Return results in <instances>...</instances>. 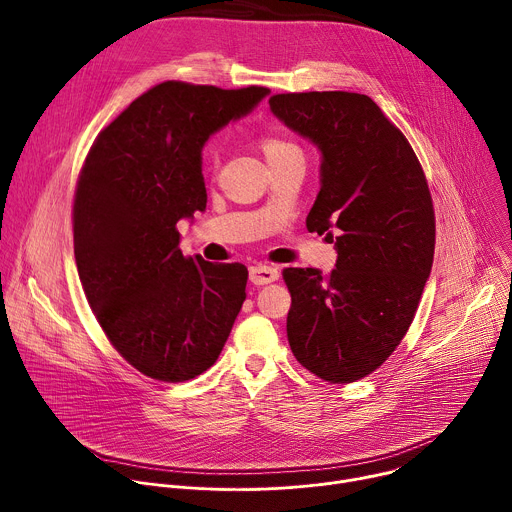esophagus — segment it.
<instances>
[{
    "mask_svg": "<svg viewBox=\"0 0 512 512\" xmlns=\"http://www.w3.org/2000/svg\"><path fill=\"white\" fill-rule=\"evenodd\" d=\"M249 279L253 281V285H267L279 279V271L267 265H253L249 267Z\"/></svg>",
    "mask_w": 512,
    "mask_h": 512,
    "instance_id": "34e87169",
    "label": "esophagus"
}]
</instances>
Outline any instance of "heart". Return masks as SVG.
I'll return each mask as SVG.
<instances>
[{
	"label": "heart",
	"instance_id": "1",
	"mask_svg": "<svg viewBox=\"0 0 512 512\" xmlns=\"http://www.w3.org/2000/svg\"><path fill=\"white\" fill-rule=\"evenodd\" d=\"M259 148L265 156V160L269 162V166H279L283 162H289V160H304V154L300 150V145H296L294 141L285 139L283 135H277V133H265L261 139H259ZM204 166L208 172H216L218 168V152L212 148L208 150L206 158H204Z\"/></svg>",
	"mask_w": 512,
	"mask_h": 512
}]
</instances>
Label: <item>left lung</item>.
Returning <instances> with one entry per match:
<instances>
[{
	"mask_svg": "<svg viewBox=\"0 0 512 512\" xmlns=\"http://www.w3.org/2000/svg\"><path fill=\"white\" fill-rule=\"evenodd\" d=\"M269 107L318 145L322 186L306 227L338 253L328 275L283 271L287 340L316 377L354 383L393 354L417 312L435 249L427 180L407 137L367 95L281 93Z\"/></svg>",
	"mask_w": 512,
	"mask_h": 512,
	"instance_id": "8db88e82",
	"label": "left lung"
}]
</instances>
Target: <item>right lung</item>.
I'll use <instances>...</instances> for the list:
<instances>
[{
  "instance_id": "obj_1",
  "label": "right lung",
  "mask_w": 512,
  "mask_h": 512,
  "mask_svg": "<svg viewBox=\"0 0 512 512\" xmlns=\"http://www.w3.org/2000/svg\"><path fill=\"white\" fill-rule=\"evenodd\" d=\"M269 89L166 81L95 139L72 231L79 277L115 350L145 377L184 383L210 369L247 298V267L180 251V218L206 208L202 148Z\"/></svg>"
}]
</instances>
